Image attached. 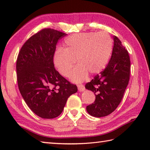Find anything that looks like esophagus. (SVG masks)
<instances>
[{"label": "esophagus", "mask_w": 150, "mask_h": 150, "mask_svg": "<svg viewBox=\"0 0 150 150\" xmlns=\"http://www.w3.org/2000/svg\"><path fill=\"white\" fill-rule=\"evenodd\" d=\"M77 87H78V90L80 91H84L85 89V86L83 85V84H79V85H77Z\"/></svg>", "instance_id": "1"}]
</instances>
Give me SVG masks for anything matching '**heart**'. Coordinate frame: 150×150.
Wrapping results in <instances>:
<instances>
[{
	"label": "heart",
	"instance_id": "heart-1",
	"mask_svg": "<svg viewBox=\"0 0 150 150\" xmlns=\"http://www.w3.org/2000/svg\"><path fill=\"white\" fill-rule=\"evenodd\" d=\"M112 47V40L106 32L73 34L64 40L63 50L55 52V65L61 74L67 77L77 60L79 65L70 77L74 82L79 83L87 77L88 72L95 75L105 69Z\"/></svg>",
	"mask_w": 150,
	"mask_h": 150
}]
</instances>
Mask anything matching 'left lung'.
<instances>
[{"label":"left lung","mask_w":150,"mask_h":150,"mask_svg":"<svg viewBox=\"0 0 150 150\" xmlns=\"http://www.w3.org/2000/svg\"><path fill=\"white\" fill-rule=\"evenodd\" d=\"M114 47L108 64L100 74L85 85L95 93V100L87 106V111L95 117H103L116 110L122 98L130 80V59L128 51L114 35Z\"/></svg>","instance_id":"8db88e82"}]
</instances>
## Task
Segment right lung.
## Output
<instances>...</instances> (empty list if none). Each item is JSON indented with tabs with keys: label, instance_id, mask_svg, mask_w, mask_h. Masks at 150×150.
Masks as SVG:
<instances>
[{
	"label": "right lung",
	"instance_id": "add662e5",
	"mask_svg": "<svg viewBox=\"0 0 150 150\" xmlns=\"http://www.w3.org/2000/svg\"><path fill=\"white\" fill-rule=\"evenodd\" d=\"M66 35L54 29H42L24 43L17 57L20 92L31 110L42 118L59 116L67 98L77 91L76 85L54 67L57 43Z\"/></svg>",
	"mask_w": 150,
	"mask_h": 150
}]
</instances>
